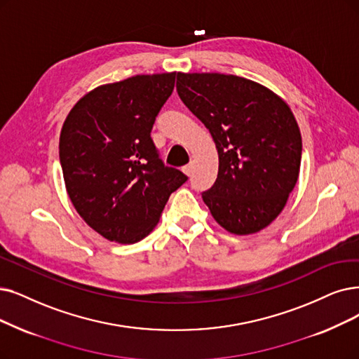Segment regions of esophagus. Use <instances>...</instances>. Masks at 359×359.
Instances as JSON below:
<instances>
[{
	"instance_id": "1",
	"label": "esophagus",
	"mask_w": 359,
	"mask_h": 359,
	"mask_svg": "<svg viewBox=\"0 0 359 359\" xmlns=\"http://www.w3.org/2000/svg\"><path fill=\"white\" fill-rule=\"evenodd\" d=\"M182 172L185 175H191V172H193V165L190 163V165H185V166H182Z\"/></svg>"
}]
</instances>
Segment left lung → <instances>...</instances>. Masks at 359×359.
<instances>
[{
	"label": "left lung",
	"instance_id": "obj_1",
	"mask_svg": "<svg viewBox=\"0 0 359 359\" xmlns=\"http://www.w3.org/2000/svg\"><path fill=\"white\" fill-rule=\"evenodd\" d=\"M177 78L180 98L218 150V178L203 202L228 233H259L283 212L299 178L302 137L290 106L236 75L178 72Z\"/></svg>",
	"mask_w": 359,
	"mask_h": 359
}]
</instances>
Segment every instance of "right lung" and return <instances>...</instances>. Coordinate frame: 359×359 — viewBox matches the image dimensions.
<instances>
[{"label": "right lung", "instance_id": "1", "mask_svg": "<svg viewBox=\"0 0 359 359\" xmlns=\"http://www.w3.org/2000/svg\"><path fill=\"white\" fill-rule=\"evenodd\" d=\"M177 72L100 85L78 100L60 131L66 191L79 217L109 241L133 245L159 222L187 181L166 168L150 137Z\"/></svg>", "mask_w": 359, "mask_h": 359}]
</instances>
